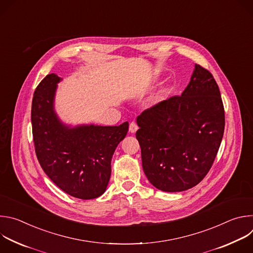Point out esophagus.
<instances>
[{
	"label": "esophagus",
	"instance_id": "esophagus-1",
	"mask_svg": "<svg viewBox=\"0 0 253 253\" xmlns=\"http://www.w3.org/2000/svg\"><path fill=\"white\" fill-rule=\"evenodd\" d=\"M137 130H138V126H137V124H136L135 122H131V123H130V125H129V131H130V133L134 134Z\"/></svg>",
	"mask_w": 253,
	"mask_h": 253
}]
</instances>
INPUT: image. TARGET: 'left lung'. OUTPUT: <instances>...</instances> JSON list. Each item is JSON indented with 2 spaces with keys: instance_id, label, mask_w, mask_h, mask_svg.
Segmentation results:
<instances>
[{
  "instance_id": "1",
  "label": "left lung",
  "mask_w": 253,
  "mask_h": 253,
  "mask_svg": "<svg viewBox=\"0 0 253 253\" xmlns=\"http://www.w3.org/2000/svg\"><path fill=\"white\" fill-rule=\"evenodd\" d=\"M136 138L150 183L166 192L197 185L210 170L224 133V107L210 72L195 64L188 86L144 110Z\"/></svg>"
}]
</instances>
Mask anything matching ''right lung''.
Returning <instances> with one entry per match:
<instances>
[{"instance_id": "add662e5", "label": "right lung", "mask_w": 253, "mask_h": 253, "mask_svg": "<svg viewBox=\"0 0 253 253\" xmlns=\"http://www.w3.org/2000/svg\"><path fill=\"white\" fill-rule=\"evenodd\" d=\"M61 78L47 75L32 101L35 151L48 177L64 192L80 199L102 195L111 176V159L125 138L129 124L82 125L71 128L54 111V97Z\"/></svg>"}]
</instances>
